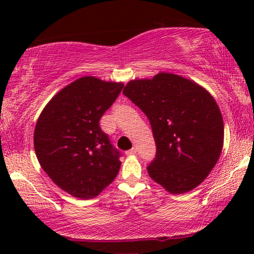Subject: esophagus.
Returning <instances> with one entry per match:
<instances>
[{
	"mask_svg": "<svg viewBox=\"0 0 254 254\" xmlns=\"http://www.w3.org/2000/svg\"><path fill=\"white\" fill-rule=\"evenodd\" d=\"M135 153H136V149L135 148H132L130 150H127V151L126 152L127 156H134Z\"/></svg>",
	"mask_w": 254,
	"mask_h": 254,
	"instance_id": "esophagus-1",
	"label": "esophagus"
}]
</instances>
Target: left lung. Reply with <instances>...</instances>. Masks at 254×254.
Returning <instances> with one entry per match:
<instances>
[{"label": "left lung", "instance_id": "8db88e82", "mask_svg": "<svg viewBox=\"0 0 254 254\" xmlns=\"http://www.w3.org/2000/svg\"><path fill=\"white\" fill-rule=\"evenodd\" d=\"M123 94L147 115L157 153L149 176L170 194L204 182L224 143V123L214 97L195 81L171 72L133 79Z\"/></svg>", "mask_w": 254, "mask_h": 254}]
</instances>
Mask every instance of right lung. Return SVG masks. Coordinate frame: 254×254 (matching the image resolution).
<instances>
[{
  "instance_id": "1",
  "label": "right lung",
  "mask_w": 254,
  "mask_h": 254,
  "mask_svg": "<svg viewBox=\"0 0 254 254\" xmlns=\"http://www.w3.org/2000/svg\"><path fill=\"white\" fill-rule=\"evenodd\" d=\"M124 84L85 76L56 94L40 113L33 144L41 168L71 196H98L119 174L120 152L100 120Z\"/></svg>"
}]
</instances>
